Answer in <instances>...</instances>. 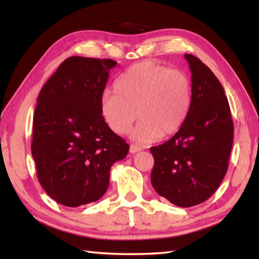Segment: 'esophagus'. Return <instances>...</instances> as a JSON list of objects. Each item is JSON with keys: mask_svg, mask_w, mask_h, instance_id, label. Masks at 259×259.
<instances>
[{"mask_svg": "<svg viewBox=\"0 0 259 259\" xmlns=\"http://www.w3.org/2000/svg\"><path fill=\"white\" fill-rule=\"evenodd\" d=\"M129 150H130V153H137L142 150V148H140L138 145H134V144H131Z\"/></svg>", "mask_w": 259, "mask_h": 259, "instance_id": "1", "label": "esophagus"}]
</instances>
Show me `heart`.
Here are the masks:
<instances>
[{
    "label": "heart",
    "instance_id": "b5f03b06",
    "mask_svg": "<svg viewBox=\"0 0 259 259\" xmlns=\"http://www.w3.org/2000/svg\"><path fill=\"white\" fill-rule=\"evenodd\" d=\"M192 102L191 80L185 73L153 61L135 64L106 93L100 113L112 131L123 135L140 120L133 138L142 144L176 134L185 122Z\"/></svg>",
    "mask_w": 259,
    "mask_h": 259
}]
</instances>
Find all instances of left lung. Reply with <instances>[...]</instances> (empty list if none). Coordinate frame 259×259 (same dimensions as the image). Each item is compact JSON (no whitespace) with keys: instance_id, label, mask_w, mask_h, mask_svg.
<instances>
[{"instance_id":"8db88e82","label":"left lung","mask_w":259,"mask_h":259,"mask_svg":"<svg viewBox=\"0 0 259 259\" xmlns=\"http://www.w3.org/2000/svg\"><path fill=\"white\" fill-rule=\"evenodd\" d=\"M192 73V102L182 128L154 157L151 182L157 194L188 208L204 202L224 178L233 145V121L224 88L210 68L186 54Z\"/></svg>"}]
</instances>
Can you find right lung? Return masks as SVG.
Here are the masks:
<instances>
[{
  "instance_id": "add662e5",
  "label": "right lung",
  "mask_w": 259,
  "mask_h": 259,
  "mask_svg": "<svg viewBox=\"0 0 259 259\" xmlns=\"http://www.w3.org/2000/svg\"><path fill=\"white\" fill-rule=\"evenodd\" d=\"M116 64L69 57L37 97L32 142L37 178L47 194L66 207L98 201L107 191L111 166L128 154V144L100 113L109 69Z\"/></svg>"
}]
</instances>
